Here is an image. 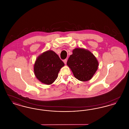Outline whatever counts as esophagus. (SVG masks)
I'll return each instance as SVG.
<instances>
[{"mask_svg": "<svg viewBox=\"0 0 129 129\" xmlns=\"http://www.w3.org/2000/svg\"><path fill=\"white\" fill-rule=\"evenodd\" d=\"M63 62H64V63H65V64H66V63H67V59H64V60H63Z\"/></svg>", "mask_w": 129, "mask_h": 129, "instance_id": "esophagus-1", "label": "esophagus"}]
</instances>
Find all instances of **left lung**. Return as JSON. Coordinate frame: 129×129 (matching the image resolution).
Returning a JSON list of instances; mask_svg holds the SVG:
<instances>
[{"label": "left lung", "instance_id": "8db88e82", "mask_svg": "<svg viewBox=\"0 0 129 129\" xmlns=\"http://www.w3.org/2000/svg\"><path fill=\"white\" fill-rule=\"evenodd\" d=\"M67 64L76 79L86 81L91 79L95 74L99 63L90 51L82 48H75L69 57Z\"/></svg>", "mask_w": 129, "mask_h": 129}]
</instances>
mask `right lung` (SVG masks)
Returning a JSON list of instances; mask_svg holds the SVG:
<instances>
[{
	"instance_id": "1",
	"label": "right lung",
	"mask_w": 129,
	"mask_h": 129,
	"mask_svg": "<svg viewBox=\"0 0 129 129\" xmlns=\"http://www.w3.org/2000/svg\"><path fill=\"white\" fill-rule=\"evenodd\" d=\"M64 63L54 51H47L37 58L34 71L37 79L42 83L50 85L55 81Z\"/></svg>"
}]
</instances>
